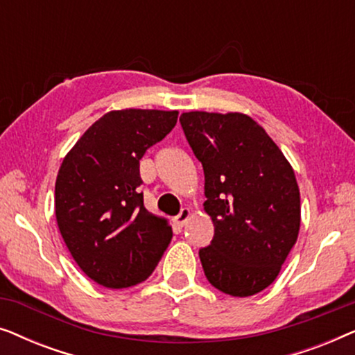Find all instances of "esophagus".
<instances>
[{
    "instance_id": "obj_1",
    "label": "esophagus",
    "mask_w": 355,
    "mask_h": 355,
    "mask_svg": "<svg viewBox=\"0 0 355 355\" xmlns=\"http://www.w3.org/2000/svg\"><path fill=\"white\" fill-rule=\"evenodd\" d=\"M189 218H191V210H189V208H182L181 213H179L178 216H174V223H176L178 226H184Z\"/></svg>"
}]
</instances>
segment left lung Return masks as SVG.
Wrapping results in <instances>:
<instances>
[{"mask_svg": "<svg viewBox=\"0 0 355 355\" xmlns=\"http://www.w3.org/2000/svg\"><path fill=\"white\" fill-rule=\"evenodd\" d=\"M181 125L203 166V208L215 236L198 252L221 293L249 297L273 283L299 236L294 169L265 129L242 113H182Z\"/></svg>", "mask_w": 355, "mask_h": 355, "instance_id": "left-lung-1", "label": "left lung"}]
</instances>
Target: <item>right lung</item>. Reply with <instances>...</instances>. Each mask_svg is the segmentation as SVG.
<instances>
[{
	"instance_id": "1",
	"label": "right lung",
	"mask_w": 355,
	"mask_h": 355,
	"mask_svg": "<svg viewBox=\"0 0 355 355\" xmlns=\"http://www.w3.org/2000/svg\"><path fill=\"white\" fill-rule=\"evenodd\" d=\"M178 111L114 110L95 121L62 159L55 184L60 232L79 268L105 288L142 283L173 237L144 207L140 158L176 125Z\"/></svg>"
}]
</instances>
